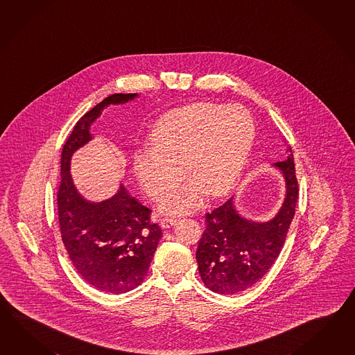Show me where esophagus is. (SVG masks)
<instances>
[{
  "instance_id": "1",
  "label": "esophagus",
  "mask_w": 355,
  "mask_h": 355,
  "mask_svg": "<svg viewBox=\"0 0 355 355\" xmlns=\"http://www.w3.org/2000/svg\"><path fill=\"white\" fill-rule=\"evenodd\" d=\"M177 223V219H171V218H163L162 220H160V227L162 228H171L172 225H174Z\"/></svg>"
}]
</instances>
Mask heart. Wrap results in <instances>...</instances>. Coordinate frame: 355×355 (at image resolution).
Here are the masks:
<instances>
[{"label":"heart","instance_id":"1","mask_svg":"<svg viewBox=\"0 0 355 355\" xmlns=\"http://www.w3.org/2000/svg\"><path fill=\"white\" fill-rule=\"evenodd\" d=\"M254 140V125L241 105L195 103L168 113L151 132V145L134 154L144 191L158 198L186 173L193 178L160 198L163 213L183 214L236 186Z\"/></svg>","mask_w":355,"mask_h":355}]
</instances>
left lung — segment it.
<instances>
[{
	"label": "left lung",
	"mask_w": 355,
	"mask_h": 355,
	"mask_svg": "<svg viewBox=\"0 0 355 355\" xmlns=\"http://www.w3.org/2000/svg\"><path fill=\"white\" fill-rule=\"evenodd\" d=\"M288 159L274 164L285 180L280 210L268 221L245 219L233 197L205 215L206 228L198 242V272L206 286L219 294H236L253 286L274 265L283 248L298 201V181L292 148Z\"/></svg>",
	"instance_id": "1"
}]
</instances>
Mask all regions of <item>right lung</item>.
I'll list each match as a JSON object with an SVG mask.
<instances>
[{
	"instance_id": "add662e5",
	"label": "right lung",
	"mask_w": 355,
	"mask_h": 355,
	"mask_svg": "<svg viewBox=\"0 0 355 355\" xmlns=\"http://www.w3.org/2000/svg\"><path fill=\"white\" fill-rule=\"evenodd\" d=\"M137 94H113L89 110L73 127L61 154L57 192L63 245L80 276L102 292L121 294L139 286L148 275L162 228L151 223V210L123 184L114 196L92 202L80 195L70 173L71 157L93 139L90 126L108 105L132 101Z\"/></svg>"
}]
</instances>
